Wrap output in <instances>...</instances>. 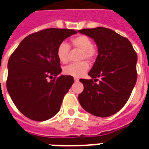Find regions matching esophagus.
Here are the masks:
<instances>
[{"mask_svg": "<svg viewBox=\"0 0 149 149\" xmlns=\"http://www.w3.org/2000/svg\"><path fill=\"white\" fill-rule=\"evenodd\" d=\"M74 81L75 82H78V81H79V79H78V78H74Z\"/></svg>", "mask_w": 149, "mask_h": 149, "instance_id": "1", "label": "esophagus"}]
</instances>
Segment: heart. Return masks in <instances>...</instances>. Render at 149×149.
Segmentation results:
<instances>
[{"mask_svg": "<svg viewBox=\"0 0 149 149\" xmlns=\"http://www.w3.org/2000/svg\"><path fill=\"white\" fill-rule=\"evenodd\" d=\"M70 44L72 47L81 50L80 59L92 61L96 55V50L93 47L92 41L86 35H78L71 38ZM69 46L65 42H61L57 48V58L61 63L65 64L69 61ZM89 69V65L87 61H81L79 63L70 64L63 69V72L67 76L73 77H82Z\"/></svg>", "mask_w": 149, "mask_h": 149, "instance_id": "heart-1", "label": "heart"}]
</instances>
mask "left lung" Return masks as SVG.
I'll list each match as a JSON object with an SVG mask.
<instances>
[{"label": "left lung", "mask_w": 149, "mask_h": 149, "mask_svg": "<svg viewBox=\"0 0 149 149\" xmlns=\"http://www.w3.org/2000/svg\"><path fill=\"white\" fill-rule=\"evenodd\" d=\"M78 31L94 39L98 48L88 72L91 79L80 80L84 91L78 96L79 102L95 116L113 115L124 107L135 86L137 55L130 42L113 30L99 27Z\"/></svg>", "instance_id": "left-lung-1"}]
</instances>
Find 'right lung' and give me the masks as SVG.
<instances>
[{
  "instance_id": "add662e5",
  "label": "right lung",
  "mask_w": 149,
  "mask_h": 149,
  "mask_svg": "<svg viewBox=\"0 0 149 149\" xmlns=\"http://www.w3.org/2000/svg\"><path fill=\"white\" fill-rule=\"evenodd\" d=\"M72 29L48 28L24 38L8 62L7 90L22 114L35 121H46L60 111L72 77L60 75L57 48L77 34ZM51 79L49 80V78Z\"/></svg>"
}]
</instances>
